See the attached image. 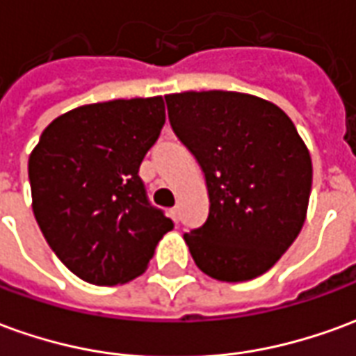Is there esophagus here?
Listing matches in <instances>:
<instances>
[{
    "label": "esophagus",
    "mask_w": 356,
    "mask_h": 356,
    "mask_svg": "<svg viewBox=\"0 0 356 356\" xmlns=\"http://www.w3.org/2000/svg\"><path fill=\"white\" fill-rule=\"evenodd\" d=\"M170 216H171V219H173V221L177 223V221H179V208H171Z\"/></svg>",
    "instance_id": "esophagus-1"
}]
</instances>
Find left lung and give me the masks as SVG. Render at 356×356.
I'll return each instance as SVG.
<instances>
[{
  "label": "left lung",
  "mask_w": 356,
  "mask_h": 356,
  "mask_svg": "<svg viewBox=\"0 0 356 356\" xmlns=\"http://www.w3.org/2000/svg\"><path fill=\"white\" fill-rule=\"evenodd\" d=\"M170 124L200 163L209 213L185 232L196 267L246 282L273 267L305 223L313 163L275 102L238 91L165 95Z\"/></svg>",
  "instance_id": "obj_1"
}]
</instances>
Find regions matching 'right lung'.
I'll return each mask as SVG.
<instances>
[{
	"label": "right lung",
	"mask_w": 356,
	"mask_h": 356,
	"mask_svg": "<svg viewBox=\"0 0 356 356\" xmlns=\"http://www.w3.org/2000/svg\"><path fill=\"white\" fill-rule=\"evenodd\" d=\"M165 124L163 97L83 104L30 152L32 209L51 250L95 286L140 276L173 221L147 200L143 158Z\"/></svg>",
	"instance_id": "right-lung-1"
}]
</instances>
